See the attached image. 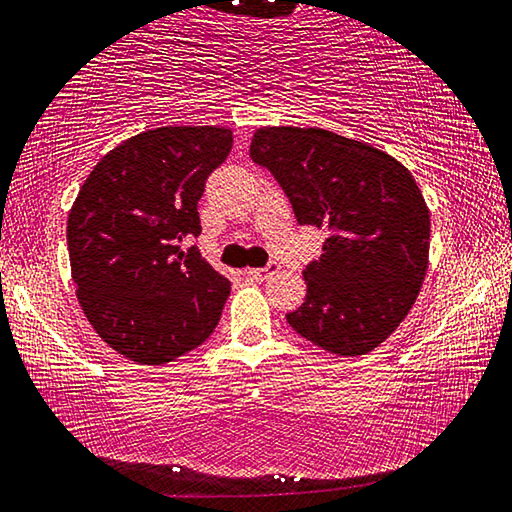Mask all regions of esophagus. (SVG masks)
Listing matches in <instances>:
<instances>
[{
    "label": "esophagus",
    "instance_id": "1",
    "mask_svg": "<svg viewBox=\"0 0 512 512\" xmlns=\"http://www.w3.org/2000/svg\"><path fill=\"white\" fill-rule=\"evenodd\" d=\"M280 271V266L275 264V262H271L269 266H264V269H248V278L250 280H255V282H264V280H269L273 273H278Z\"/></svg>",
    "mask_w": 512,
    "mask_h": 512
}]
</instances>
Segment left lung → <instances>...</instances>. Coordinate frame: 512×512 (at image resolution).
Returning <instances> with one entry per match:
<instances>
[{
    "mask_svg": "<svg viewBox=\"0 0 512 512\" xmlns=\"http://www.w3.org/2000/svg\"><path fill=\"white\" fill-rule=\"evenodd\" d=\"M250 157L280 182L300 225L330 232L289 326L328 353L373 351L426 278L431 212L415 177L392 154L321 127H259Z\"/></svg>",
    "mask_w": 512,
    "mask_h": 512,
    "instance_id": "8db88e82",
    "label": "left lung"
}]
</instances>
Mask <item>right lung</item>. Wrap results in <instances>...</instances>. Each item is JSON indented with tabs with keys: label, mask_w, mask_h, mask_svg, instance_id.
<instances>
[{
	"label": "right lung",
	"mask_w": 512,
	"mask_h": 512,
	"mask_svg": "<svg viewBox=\"0 0 512 512\" xmlns=\"http://www.w3.org/2000/svg\"><path fill=\"white\" fill-rule=\"evenodd\" d=\"M232 129L154 127L97 161L68 214L77 300L102 342L136 364L173 362L212 335L230 280L196 248L198 200Z\"/></svg>",
	"instance_id": "right-lung-1"
}]
</instances>
